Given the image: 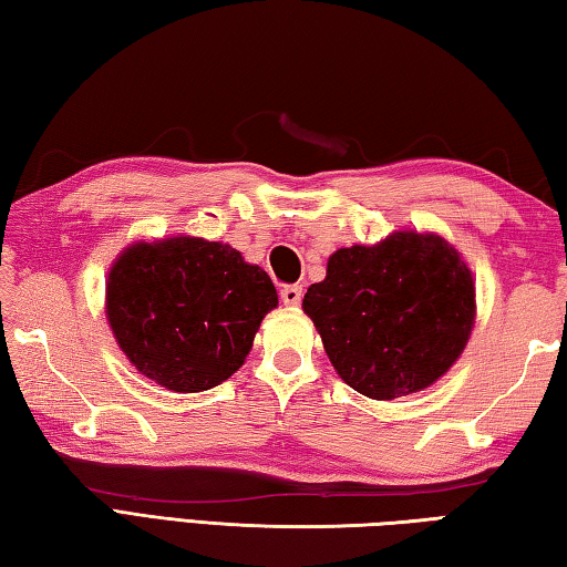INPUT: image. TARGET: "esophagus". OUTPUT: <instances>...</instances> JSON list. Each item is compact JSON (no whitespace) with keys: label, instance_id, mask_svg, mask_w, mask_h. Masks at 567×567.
Segmentation results:
<instances>
[{"label":"esophagus","instance_id":"esophagus-1","mask_svg":"<svg viewBox=\"0 0 567 567\" xmlns=\"http://www.w3.org/2000/svg\"><path fill=\"white\" fill-rule=\"evenodd\" d=\"M301 298H303V288L301 286H284L281 288V301L288 308H296L301 306Z\"/></svg>","mask_w":567,"mask_h":567}]
</instances>
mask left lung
I'll use <instances>...</instances> for the list:
<instances>
[{"label":"left lung","mask_w":567,"mask_h":567,"mask_svg":"<svg viewBox=\"0 0 567 567\" xmlns=\"http://www.w3.org/2000/svg\"><path fill=\"white\" fill-rule=\"evenodd\" d=\"M340 378L370 400H394L440 380L466 348L476 316L474 279L436 234L394 231L328 259L303 296Z\"/></svg>","instance_id":"left-lung-1"}]
</instances>
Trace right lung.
<instances>
[{"mask_svg": "<svg viewBox=\"0 0 567 567\" xmlns=\"http://www.w3.org/2000/svg\"><path fill=\"white\" fill-rule=\"evenodd\" d=\"M276 306L269 274L229 244L199 237L131 244L105 284L117 346L141 375L173 392L231 378Z\"/></svg>", "mask_w": 567, "mask_h": 567, "instance_id": "add662e5", "label": "right lung"}]
</instances>
